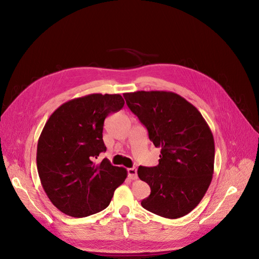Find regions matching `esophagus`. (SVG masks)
<instances>
[{"label":"esophagus","instance_id":"obj_1","mask_svg":"<svg viewBox=\"0 0 259 259\" xmlns=\"http://www.w3.org/2000/svg\"><path fill=\"white\" fill-rule=\"evenodd\" d=\"M127 175L132 180L137 179V169L135 167H132L127 169Z\"/></svg>","mask_w":259,"mask_h":259}]
</instances>
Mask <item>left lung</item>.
<instances>
[{
  "instance_id": "1",
  "label": "left lung",
  "mask_w": 259,
  "mask_h": 259,
  "mask_svg": "<svg viewBox=\"0 0 259 259\" xmlns=\"http://www.w3.org/2000/svg\"><path fill=\"white\" fill-rule=\"evenodd\" d=\"M123 96L148 130L149 139L161 148L158 165L137 170L151 189L143 207L170 219L189 214L213 178L215 144L208 124L197 108L173 92L138 91Z\"/></svg>"
}]
</instances>
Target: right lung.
Masks as SVG:
<instances>
[{"mask_svg":"<svg viewBox=\"0 0 259 259\" xmlns=\"http://www.w3.org/2000/svg\"><path fill=\"white\" fill-rule=\"evenodd\" d=\"M120 94H90L62 104L45 123L37 142L36 166L45 193L62 213L86 217L105 209L127 170L108 159L96 163L106 151L105 119L121 110Z\"/></svg>","mask_w":259,"mask_h":259,"instance_id":"add662e5","label":"right lung"}]
</instances>
